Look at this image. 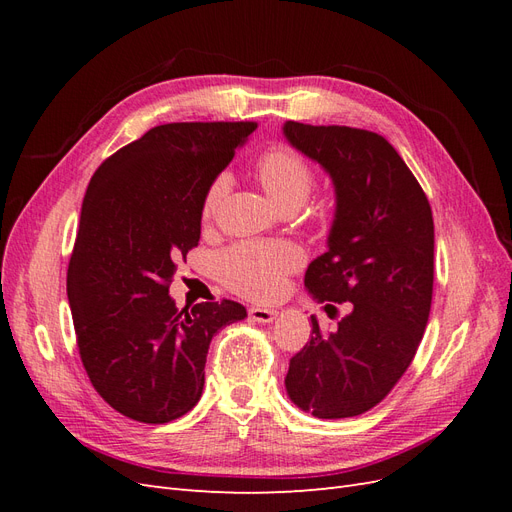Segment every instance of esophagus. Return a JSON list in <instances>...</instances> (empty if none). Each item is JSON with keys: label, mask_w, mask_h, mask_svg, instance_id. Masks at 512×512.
I'll use <instances>...</instances> for the list:
<instances>
[{"label": "esophagus", "mask_w": 512, "mask_h": 512, "mask_svg": "<svg viewBox=\"0 0 512 512\" xmlns=\"http://www.w3.org/2000/svg\"><path fill=\"white\" fill-rule=\"evenodd\" d=\"M247 314H250V318H252L254 322L267 324V322H273V320L277 318V309H269V307H250V309H247Z\"/></svg>", "instance_id": "1"}]
</instances>
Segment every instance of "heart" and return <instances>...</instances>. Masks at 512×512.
<instances>
[{
	"mask_svg": "<svg viewBox=\"0 0 512 512\" xmlns=\"http://www.w3.org/2000/svg\"><path fill=\"white\" fill-rule=\"evenodd\" d=\"M256 175L282 209L301 207L316 188V173L297 149L273 145L256 160ZM232 188L230 173L215 175L200 200V220L211 224ZM305 254L290 241H241L220 256L218 271L222 282L241 297L267 301L280 294L286 277L297 271Z\"/></svg>",
	"mask_w": 512,
	"mask_h": 512,
	"instance_id": "heart-1",
	"label": "heart"
}]
</instances>
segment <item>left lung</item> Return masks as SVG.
I'll return each mask as SVG.
<instances>
[{
    "label": "left lung",
    "mask_w": 512,
    "mask_h": 512,
    "mask_svg": "<svg viewBox=\"0 0 512 512\" xmlns=\"http://www.w3.org/2000/svg\"><path fill=\"white\" fill-rule=\"evenodd\" d=\"M292 147L335 183L329 252L305 271L324 309L350 303L337 329L292 356L286 391L318 418L359 416L393 391L421 344L433 294V215L412 170L384 136L286 121Z\"/></svg>",
    "instance_id": "8db88e82"
}]
</instances>
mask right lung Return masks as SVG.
Here are the masks:
<instances>
[{
    "instance_id": "1",
    "label": "right lung",
    "mask_w": 512,
    "mask_h": 512,
    "mask_svg": "<svg viewBox=\"0 0 512 512\" xmlns=\"http://www.w3.org/2000/svg\"><path fill=\"white\" fill-rule=\"evenodd\" d=\"M254 121L151 128L91 177L68 265V301L87 376L108 406L162 425L190 412L213 335L245 318L235 301L190 312L168 297L177 262L200 239V200Z\"/></svg>"
}]
</instances>
